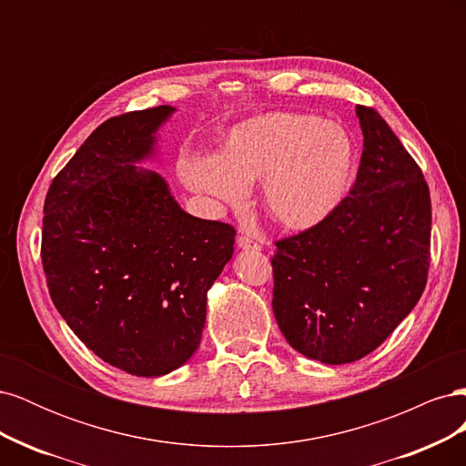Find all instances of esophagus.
<instances>
[{
	"label": "esophagus",
	"mask_w": 466,
	"mask_h": 466,
	"mask_svg": "<svg viewBox=\"0 0 466 466\" xmlns=\"http://www.w3.org/2000/svg\"><path fill=\"white\" fill-rule=\"evenodd\" d=\"M237 245H238V248H243V250H260V245L257 241H252V238L247 237V235L238 237Z\"/></svg>",
	"instance_id": "34e87169"
}]
</instances>
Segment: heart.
Masks as SVG:
<instances>
[{"label":"heart","instance_id":"1","mask_svg":"<svg viewBox=\"0 0 466 466\" xmlns=\"http://www.w3.org/2000/svg\"><path fill=\"white\" fill-rule=\"evenodd\" d=\"M194 190L225 204L245 200L262 180L264 206L288 229H311L332 216L356 177V149L346 128L315 115L274 112L237 124L221 155L185 161Z\"/></svg>","mask_w":466,"mask_h":466}]
</instances>
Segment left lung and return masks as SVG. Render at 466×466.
<instances>
[{
  "label": "left lung",
  "mask_w": 466,
  "mask_h": 466,
  "mask_svg": "<svg viewBox=\"0 0 466 466\" xmlns=\"http://www.w3.org/2000/svg\"><path fill=\"white\" fill-rule=\"evenodd\" d=\"M363 153L332 216L276 241L272 309L299 354L340 365L365 358L412 311L430 270L431 200L412 155L383 116L356 106Z\"/></svg>",
  "instance_id": "8db88e82"
}]
</instances>
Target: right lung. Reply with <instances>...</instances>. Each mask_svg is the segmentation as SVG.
I'll return each mask as SVG.
<instances>
[{
  "label": "right lung",
  "mask_w": 466,
  "mask_h": 466,
  "mask_svg": "<svg viewBox=\"0 0 466 466\" xmlns=\"http://www.w3.org/2000/svg\"><path fill=\"white\" fill-rule=\"evenodd\" d=\"M161 105L108 118L56 175L42 268L58 313L91 351L130 375L178 370L200 346L206 295L233 257L229 223L187 214L153 155Z\"/></svg>",
  "instance_id": "right-lung-1"
}]
</instances>
